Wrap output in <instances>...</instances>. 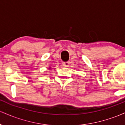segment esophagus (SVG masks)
Returning a JSON list of instances; mask_svg holds the SVG:
<instances>
[{"label": "esophagus", "mask_w": 125, "mask_h": 125, "mask_svg": "<svg viewBox=\"0 0 125 125\" xmlns=\"http://www.w3.org/2000/svg\"><path fill=\"white\" fill-rule=\"evenodd\" d=\"M69 64H70L69 62H66L63 63V66L65 67H68L69 66Z\"/></svg>", "instance_id": "34e87169"}]
</instances>
